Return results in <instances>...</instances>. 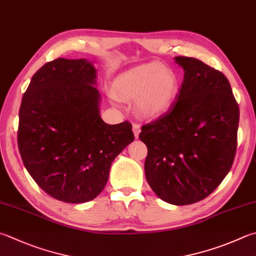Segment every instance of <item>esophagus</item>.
Returning <instances> with one entry per match:
<instances>
[{
	"mask_svg": "<svg viewBox=\"0 0 256 256\" xmlns=\"http://www.w3.org/2000/svg\"><path fill=\"white\" fill-rule=\"evenodd\" d=\"M132 132H134V137L138 138L139 132H140V126H139L138 124H132Z\"/></svg>",
	"mask_w": 256,
	"mask_h": 256,
	"instance_id": "34e87169",
	"label": "esophagus"
}]
</instances>
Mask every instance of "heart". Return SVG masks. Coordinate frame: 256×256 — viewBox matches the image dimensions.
Here are the masks:
<instances>
[{
    "mask_svg": "<svg viewBox=\"0 0 256 256\" xmlns=\"http://www.w3.org/2000/svg\"><path fill=\"white\" fill-rule=\"evenodd\" d=\"M114 94L124 99H134L139 114L155 118L167 112L178 94V78L175 72L158 62L136 66L117 76L114 84Z\"/></svg>",
    "mask_w": 256,
    "mask_h": 256,
    "instance_id": "heart-1",
    "label": "heart"
}]
</instances>
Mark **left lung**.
Segmentation results:
<instances>
[{"label":"left lung","instance_id":"1","mask_svg":"<svg viewBox=\"0 0 256 256\" xmlns=\"http://www.w3.org/2000/svg\"><path fill=\"white\" fill-rule=\"evenodd\" d=\"M184 80L170 109L144 124V175L166 203L190 205L206 198L233 165L240 109L220 71L188 56H175Z\"/></svg>","mask_w":256,"mask_h":256}]
</instances>
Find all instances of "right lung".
<instances>
[{"label": "right lung", "mask_w": 256, "mask_h": 256, "mask_svg": "<svg viewBox=\"0 0 256 256\" xmlns=\"http://www.w3.org/2000/svg\"><path fill=\"white\" fill-rule=\"evenodd\" d=\"M96 74L86 59L48 62L33 74L18 112L24 166L38 187L64 203L96 198L114 159L134 139L129 122L101 119Z\"/></svg>", "instance_id": "1"}]
</instances>
